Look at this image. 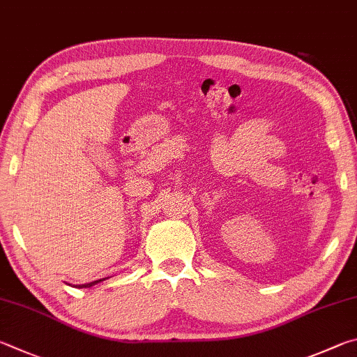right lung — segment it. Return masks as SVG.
Wrapping results in <instances>:
<instances>
[{
    "mask_svg": "<svg viewBox=\"0 0 357 357\" xmlns=\"http://www.w3.org/2000/svg\"><path fill=\"white\" fill-rule=\"evenodd\" d=\"M106 279V278H105ZM105 279H98V280H93V282H89V284H81V285H77L78 289H89V287H92V285H96V284H98V282H102V280H105Z\"/></svg>",
    "mask_w": 357,
    "mask_h": 357,
    "instance_id": "1",
    "label": "right lung"
}]
</instances>
